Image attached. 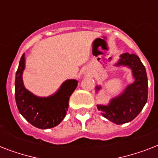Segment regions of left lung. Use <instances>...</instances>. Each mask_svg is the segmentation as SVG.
Here are the masks:
<instances>
[{
    "mask_svg": "<svg viewBox=\"0 0 158 158\" xmlns=\"http://www.w3.org/2000/svg\"><path fill=\"white\" fill-rule=\"evenodd\" d=\"M116 64L130 67L135 81L121 95L112 99L109 105H98L97 107L104 117L116 125H121L134 120L147 102L148 78L144 65L137 55L122 54ZM99 89L100 87H97V90Z\"/></svg>",
    "mask_w": 158,
    "mask_h": 158,
    "instance_id": "8db88e82",
    "label": "left lung"
}]
</instances>
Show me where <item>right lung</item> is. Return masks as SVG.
<instances>
[{
	"label": "right lung",
	"mask_w": 158,
	"mask_h": 158,
	"mask_svg": "<svg viewBox=\"0 0 158 158\" xmlns=\"http://www.w3.org/2000/svg\"><path fill=\"white\" fill-rule=\"evenodd\" d=\"M25 67L24 54L19 60L15 76V102L18 110L31 125L39 129H50L61 122L69 107V97L78 82L66 80L59 91L48 98H38L24 88L22 74Z\"/></svg>",
	"instance_id": "obj_1"
}]
</instances>
